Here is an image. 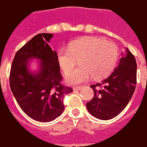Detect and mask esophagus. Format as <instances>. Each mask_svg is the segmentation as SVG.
Masks as SVG:
<instances>
[{
  "mask_svg": "<svg viewBox=\"0 0 147 147\" xmlns=\"http://www.w3.org/2000/svg\"><path fill=\"white\" fill-rule=\"evenodd\" d=\"M82 88V86H74L73 87V90H80Z\"/></svg>",
  "mask_w": 147,
  "mask_h": 147,
  "instance_id": "34e87169",
  "label": "esophagus"
}]
</instances>
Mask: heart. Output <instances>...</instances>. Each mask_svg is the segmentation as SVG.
<instances>
[{"label": "heart", "instance_id": "heart-1", "mask_svg": "<svg viewBox=\"0 0 147 147\" xmlns=\"http://www.w3.org/2000/svg\"><path fill=\"white\" fill-rule=\"evenodd\" d=\"M118 48L110 41L98 37H83L68 45V49H61L57 52V61L66 74L74 68L76 60L80 67L66 76L68 83L76 84L89 80H101L113 71L118 60Z\"/></svg>", "mask_w": 147, "mask_h": 147}]
</instances>
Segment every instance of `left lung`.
<instances>
[{
  "instance_id": "left-lung-1",
  "label": "left lung",
  "mask_w": 147,
  "mask_h": 147,
  "mask_svg": "<svg viewBox=\"0 0 147 147\" xmlns=\"http://www.w3.org/2000/svg\"><path fill=\"white\" fill-rule=\"evenodd\" d=\"M136 75V58L126 48L113 72L101 83L90 85L94 95L86 103L88 112L96 118L104 120L119 115L134 94Z\"/></svg>"
}]
</instances>
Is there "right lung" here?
Wrapping results in <instances>:
<instances>
[{"label": "right lung", "instance_id": "obj_1", "mask_svg": "<svg viewBox=\"0 0 147 147\" xmlns=\"http://www.w3.org/2000/svg\"><path fill=\"white\" fill-rule=\"evenodd\" d=\"M52 34H38L20 48L15 55L10 71V87L21 109L31 119L49 122L61 116L64 109V95L72 88L61 83L62 76L57 53L48 42ZM41 61L39 70H28L30 59Z\"/></svg>", "mask_w": 147, "mask_h": 147}]
</instances>
